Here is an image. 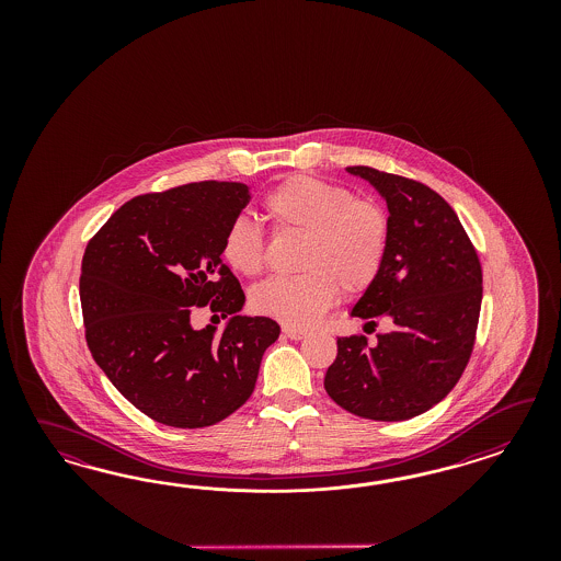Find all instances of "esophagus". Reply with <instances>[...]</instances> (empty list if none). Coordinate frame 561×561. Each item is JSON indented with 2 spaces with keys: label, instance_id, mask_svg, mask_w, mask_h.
Instances as JSON below:
<instances>
[{
  "label": "esophagus",
  "instance_id": "obj_1",
  "mask_svg": "<svg viewBox=\"0 0 561 561\" xmlns=\"http://www.w3.org/2000/svg\"><path fill=\"white\" fill-rule=\"evenodd\" d=\"M284 335L289 337V340L300 341L305 340L308 333H306L305 329H296V327H284Z\"/></svg>",
  "mask_w": 561,
  "mask_h": 561
}]
</instances>
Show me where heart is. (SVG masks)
<instances>
[{
    "instance_id": "heart-1",
    "label": "heart",
    "mask_w": 561,
    "mask_h": 561,
    "mask_svg": "<svg viewBox=\"0 0 561 561\" xmlns=\"http://www.w3.org/2000/svg\"><path fill=\"white\" fill-rule=\"evenodd\" d=\"M275 232L302 234L294 277H272L251 294L259 314L288 327L319 323L347 294L368 288L382 270L391 242L389 214L374 202L356 199L350 188L314 176H289L263 199ZM224 261L247 277L265 267V237L247 218L232 221L221 240Z\"/></svg>"
}]
</instances>
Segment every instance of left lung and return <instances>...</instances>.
Here are the masks:
<instances>
[{
  "mask_svg": "<svg viewBox=\"0 0 561 561\" xmlns=\"http://www.w3.org/2000/svg\"><path fill=\"white\" fill-rule=\"evenodd\" d=\"M387 202L391 242L385 265L352 317L391 324L368 345L340 337L324 391L350 413L411 420L440 403L459 382L476 345L481 263L455 209L434 188L370 167H347Z\"/></svg>",
  "mask_w": 561,
  "mask_h": 561,
  "instance_id": "8db88e82",
  "label": "left lung"
}]
</instances>
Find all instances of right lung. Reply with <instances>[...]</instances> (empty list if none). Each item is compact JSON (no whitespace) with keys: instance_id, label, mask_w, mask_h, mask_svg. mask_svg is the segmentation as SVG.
<instances>
[{"instance_id":"right-lung-1","label":"right lung","mask_w":561,"mask_h":561,"mask_svg":"<svg viewBox=\"0 0 561 561\" xmlns=\"http://www.w3.org/2000/svg\"><path fill=\"white\" fill-rule=\"evenodd\" d=\"M251 202L242 183L202 181L137 195L90 238L80 300L85 341L115 389L172 427H205L253 394L261 357L279 337L267 317H242L244 291L221 240ZM231 317L220 339L190 312Z\"/></svg>"}]
</instances>
